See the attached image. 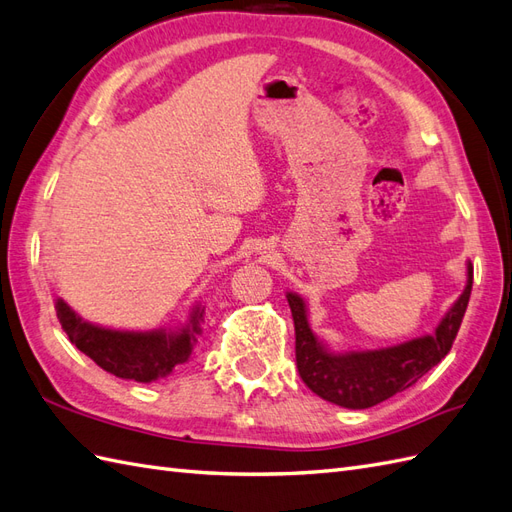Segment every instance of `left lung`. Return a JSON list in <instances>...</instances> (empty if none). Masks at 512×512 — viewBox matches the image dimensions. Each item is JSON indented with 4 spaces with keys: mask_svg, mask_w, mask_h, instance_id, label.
I'll list each match as a JSON object with an SVG mask.
<instances>
[{
    "mask_svg": "<svg viewBox=\"0 0 512 512\" xmlns=\"http://www.w3.org/2000/svg\"><path fill=\"white\" fill-rule=\"evenodd\" d=\"M471 283H474V266L469 264L465 292L441 320L435 335L419 337L393 348L344 352V355H335L318 342L309 329L303 298L287 294L294 318L300 378L320 398L344 409H370L413 387L450 352L469 303Z\"/></svg>",
    "mask_w": 512,
    "mask_h": 512,
    "instance_id": "left-lung-1",
    "label": "left lung"
}]
</instances>
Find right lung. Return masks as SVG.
I'll list each match as a JSON object with an SVG mask.
<instances>
[{"instance_id": "1", "label": "right lung", "mask_w": 512, "mask_h": 512, "mask_svg": "<svg viewBox=\"0 0 512 512\" xmlns=\"http://www.w3.org/2000/svg\"><path fill=\"white\" fill-rule=\"evenodd\" d=\"M56 313L71 344L93 359L99 368L138 383H151L173 372L175 365L186 363L192 355L196 335L201 333L203 318V309L196 307L190 324L179 333H134L84 322L64 300L56 303Z\"/></svg>"}]
</instances>
